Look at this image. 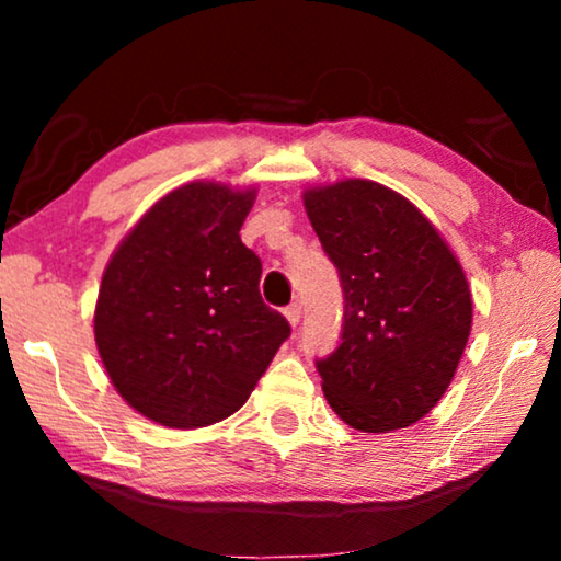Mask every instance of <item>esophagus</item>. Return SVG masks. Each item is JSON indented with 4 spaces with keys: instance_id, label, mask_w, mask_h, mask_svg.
<instances>
[{
    "instance_id": "1",
    "label": "esophagus",
    "mask_w": 561,
    "mask_h": 561,
    "mask_svg": "<svg viewBox=\"0 0 561 561\" xmlns=\"http://www.w3.org/2000/svg\"><path fill=\"white\" fill-rule=\"evenodd\" d=\"M283 313H286V319H288V324H290V327H298V321H301V306H298V304H290L288 309L283 311Z\"/></svg>"
}]
</instances>
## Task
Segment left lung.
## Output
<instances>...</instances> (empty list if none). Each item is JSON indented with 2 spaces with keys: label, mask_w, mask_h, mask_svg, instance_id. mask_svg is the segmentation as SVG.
<instances>
[{
  "label": "left lung",
  "mask_w": 561,
  "mask_h": 561,
  "mask_svg": "<svg viewBox=\"0 0 561 561\" xmlns=\"http://www.w3.org/2000/svg\"><path fill=\"white\" fill-rule=\"evenodd\" d=\"M304 206L344 294L340 347L317 359L329 405L359 432L416 424L449 388L470 336L462 265L409 198L375 181L309 188Z\"/></svg>",
  "instance_id": "1"
}]
</instances>
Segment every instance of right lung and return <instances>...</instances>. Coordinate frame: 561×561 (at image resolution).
Returning <instances> with one entry per match:
<instances>
[{
    "label": "right lung",
    "mask_w": 561,
    "mask_h": 561,
    "mask_svg": "<svg viewBox=\"0 0 561 561\" xmlns=\"http://www.w3.org/2000/svg\"><path fill=\"white\" fill-rule=\"evenodd\" d=\"M255 188L194 181L160 198L106 265L94 311L117 393L156 424L198 428L242 409L290 324L260 296L240 240Z\"/></svg>",
    "instance_id": "obj_1"
}]
</instances>
